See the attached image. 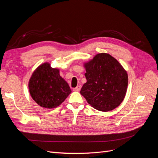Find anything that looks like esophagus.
<instances>
[{
    "label": "esophagus",
    "instance_id": "1",
    "mask_svg": "<svg viewBox=\"0 0 158 158\" xmlns=\"http://www.w3.org/2000/svg\"><path fill=\"white\" fill-rule=\"evenodd\" d=\"M80 89H81V87L80 86V85H78L77 87H76L75 88H74V91H77V92H79V91L80 90Z\"/></svg>",
    "mask_w": 158,
    "mask_h": 158
}]
</instances>
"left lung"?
Instances as JSON below:
<instances>
[{"label": "left lung", "instance_id": "1", "mask_svg": "<svg viewBox=\"0 0 158 158\" xmlns=\"http://www.w3.org/2000/svg\"><path fill=\"white\" fill-rule=\"evenodd\" d=\"M87 82L80 94L99 111L115 109L125 98L128 85L127 72L110 55L99 53L85 64Z\"/></svg>", "mask_w": 158, "mask_h": 158}]
</instances>
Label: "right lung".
I'll return each mask as SVG.
<instances>
[{
    "label": "right lung",
    "mask_w": 158,
    "mask_h": 158,
    "mask_svg": "<svg viewBox=\"0 0 158 158\" xmlns=\"http://www.w3.org/2000/svg\"><path fill=\"white\" fill-rule=\"evenodd\" d=\"M31 98L41 107L51 109L63 103L71 93L67 82L49 63L40 65L31 76L29 82Z\"/></svg>",
    "instance_id": "obj_1"
}]
</instances>
